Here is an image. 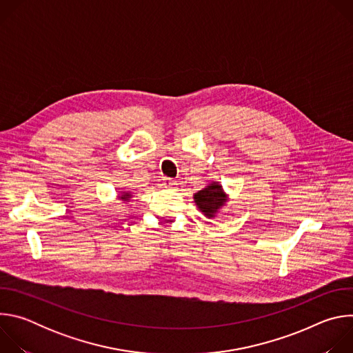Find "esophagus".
<instances>
[{"mask_svg":"<svg viewBox=\"0 0 353 353\" xmlns=\"http://www.w3.org/2000/svg\"><path fill=\"white\" fill-rule=\"evenodd\" d=\"M162 185H163L165 188H176L177 181L173 180V179H163V180H162Z\"/></svg>","mask_w":353,"mask_h":353,"instance_id":"34e87169","label":"esophagus"}]
</instances>
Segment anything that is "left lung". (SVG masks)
I'll list each match as a JSON object with an SVG mask.
<instances>
[{
    "label": "left lung",
    "mask_w": 353,
    "mask_h": 353,
    "mask_svg": "<svg viewBox=\"0 0 353 353\" xmlns=\"http://www.w3.org/2000/svg\"><path fill=\"white\" fill-rule=\"evenodd\" d=\"M192 199L199 212H203L208 219H214L226 207L229 195L219 181H211L204 188L194 192Z\"/></svg>",
    "instance_id": "1"
}]
</instances>
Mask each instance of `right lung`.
I'll return each mask as SVG.
<instances>
[{
	"label": "right lung",
	"instance_id": "add662e5",
	"mask_svg": "<svg viewBox=\"0 0 353 353\" xmlns=\"http://www.w3.org/2000/svg\"><path fill=\"white\" fill-rule=\"evenodd\" d=\"M119 198L124 201V203H128V201L132 198V191H120Z\"/></svg>",
	"mask_w": 353,
	"mask_h": 353
}]
</instances>
